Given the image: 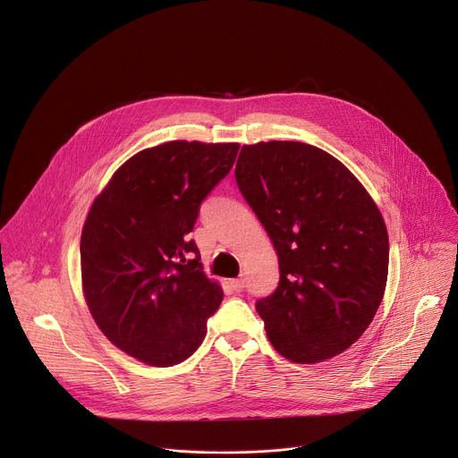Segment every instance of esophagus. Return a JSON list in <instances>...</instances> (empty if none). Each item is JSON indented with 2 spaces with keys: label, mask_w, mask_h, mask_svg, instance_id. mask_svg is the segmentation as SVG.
<instances>
[{
  "label": "esophagus",
  "mask_w": 458,
  "mask_h": 458,
  "mask_svg": "<svg viewBox=\"0 0 458 458\" xmlns=\"http://www.w3.org/2000/svg\"><path fill=\"white\" fill-rule=\"evenodd\" d=\"M230 286L235 290V292H241L242 288H244V279L241 277V279H232L230 281Z\"/></svg>",
  "instance_id": "1"
}]
</instances>
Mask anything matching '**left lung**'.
I'll list each match as a JSON object with an SVG mask.
<instances>
[{
  "label": "left lung",
  "instance_id": "8db88e82",
  "mask_svg": "<svg viewBox=\"0 0 458 458\" xmlns=\"http://www.w3.org/2000/svg\"><path fill=\"white\" fill-rule=\"evenodd\" d=\"M235 181L279 259L277 290L255 304L270 343L299 364L343 353L387 281V230L371 195L339 159L299 141L242 145Z\"/></svg>",
  "mask_w": 458,
  "mask_h": 458
}]
</instances>
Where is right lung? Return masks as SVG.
<instances>
[{
	"label": "right lung",
	"mask_w": 458,
	"mask_h": 458,
	"mask_svg": "<svg viewBox=\"0 0 458 458\" xmlns=\"http://www.w3.org/2000/svg\"><path fill=\"white\" fill-rule=\"evenodd\" d=\"M239 143L168 141L124 161L81 232V286L103 335L148 366L186 360L207 335L223 288L188 233L230 172Z\"/></svg>",
	"instance_id": "right-lung-1"
}]
</instances>
